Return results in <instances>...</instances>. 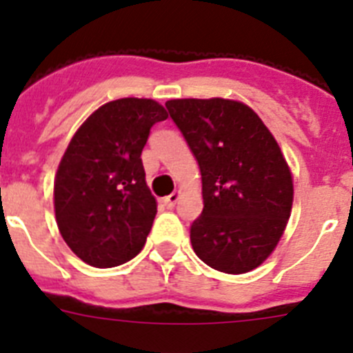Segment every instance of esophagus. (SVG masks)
<instances>
[{"label": "esophagus", "instance_id": "esophagus-1", "mask_svg": "<svg viewBox=\"0 0 353 353\" xmlns=\"http://www.w3.org/2000/svg\"><path fill=\"white\" fill-rule=\"evenodd\" d=\"M179 195H181L179 192H174V193H170L169 196H165V199H163V204L167 205V208H170V209H172L174 205H176V202H177V200H179Z\"/></svg>", "mask_w": 353, "mask_h": 353}]
</instances>
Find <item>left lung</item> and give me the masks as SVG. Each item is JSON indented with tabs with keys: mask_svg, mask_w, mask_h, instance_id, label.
<instances>
[{
	"mask_svg": "<svg viewBox=\"0 0 353 353\" xmlns=\"http://www.w3.org/2000/svg\"><path fill=\"white\" fill-rule=\"evenodd\" d=\"M165 107L202 174L204 209L190 227L193 252L227 274L259 268L283 236L294 200L278 142L241 101L184 98Z\"/></svg>",
	"mask_w": 353,
	"mask_h": 353,
	"instance_id": "1",
	"label": "left lung"
}]
</instances>
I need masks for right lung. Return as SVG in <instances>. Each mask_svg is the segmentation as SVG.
<instances>
[{
	"instance_id": "right-lung-1",
	"label": "right lung",
	"mask_w": 353,
	"mask_h": 353,
	"mask_svg": "<svg viewBox=\"0 0 353 353\" xmlns=\"http://www.w3.org/2000/svg\"><path fill=\"white\" fill-rule=\"evenodd\" d=\"M167 110L148 98H121L94 110L70 141L54 179V211L70 250L93 268L139 255L157 216L142 149Z\"/></svg>"
}]
</instances>
